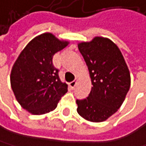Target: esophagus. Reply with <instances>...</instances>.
<instances>
[{
  "label": "esophagus",
  "instance_id": "esophagus-1",
  "mask_svg": "<svg viewBox=\"0 0 146 146\" xmlns=\"http://www.w3.org/2000/svg\"><path fill=\"white\" fill-rule=\"evenodd\" d=\"M76 83H77V80H74V81H72V82H70V86H71V88H72V89H74V87L76 86Z\"/></svg>",
  "mask_w": 146,
  "mask_h": 146
}]
</instances>
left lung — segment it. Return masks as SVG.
I'll use <instances>...</instances> for the list:
<instances>
[{
	"label": "left lung",
	"instance_id": "obj_1",
	"mask_svg": "<svg viewBox=\"0 0 146 146\" xmlns=\"http://www.w3.org/2000/svg\"><path fill=\"white\" fill-rule=\"evenodd\" d=\"M79 49L89 69L92 91L86 98L76 100L78 113L86 120L101 122L114 115L129 91V70L118 47L110 39L95 37L81 42Z\"/></svg>",
	"mask_w": 146,
	"mask_h": 146
}]
</instances>
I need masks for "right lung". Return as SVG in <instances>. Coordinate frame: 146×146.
<instances>
[{
  "label": "right lung",
  "instance_id": "obj_1",
  "mask_svg": "<svg viewBox=\"0 0 146 146\" xmlns=\"http://www.w3.org/2000/svg\"><path fill=\"white\" fill-rule=\"evenodd\" d=\"M67 42L43 33L31 41L15 61L11 72V86L19 104L33 115L54 110L67 85L59 77L53 64L54 54L64 48Z\"/></svg>",
  "mask_w": 146,
  "mask_h": 146
}]
</instances>
